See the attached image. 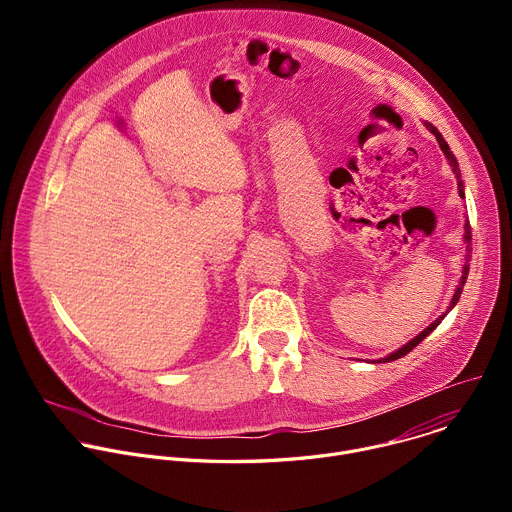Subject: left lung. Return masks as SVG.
<instances>
[{
	"mask_svg": "<svg viewBox=\"0 0 512 512\" xmlns=\"http://www.w3.org/2000/svg\"><path fill=\"white\" fill-rule=\"evenodd\" d=\"M425 127L435 135V139H437V143H440V148H442V152H444V156L448 158V162H450V166H452V170H454V174H456V178H458V192H460V196L464 198V182H462V176H460V168H458V162H456V158H454V154L450 152V145L446 143V139H444V135L440 133V131H437V127H433L431 123H427L425 121ZM466 235H464V239L468 241V259H470V251H472V245H470V223H466ZM468 271H470V267L468 265H464V271H462V279H460V287L456 289V294H454V300H452V306L450 308H454L456 304H458V300H460V294H462V287H464V283H466V279H468ZM444 320V316L442 318H437L433 324H429L419 336H415L411 342H407L403 348H399L397 352H393V354H389L387 358H383V360H397V358H401V356H405L407 352H411L427 334H431L435 328H437V324H440Z\"/></svg>",
	"mask_w": 512,
	"mask_h": 512,
	"instance_id": "obj_1",
	"label": "left lung"
}]
</instances>
